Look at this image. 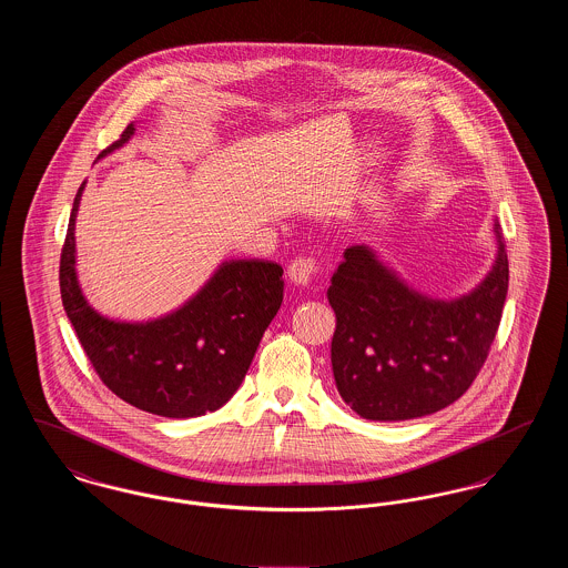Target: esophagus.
Segmentation results:
<instances>
[{"mask_svg": "<svg viewBox=\"0 0 568 568\" xmlns=\"http://www.w3.org/2000/svg\"><path fill=\"white\" fill-rule=\"evenodd\" d=\"M287 274L296 285H311L322 274V262L315 257H296L292 260Z\"/></svg>", "mask_w": 568, "mask_h": 568, "instance_id": "esophagus-1", "label": "esophagus"}]
</instances>
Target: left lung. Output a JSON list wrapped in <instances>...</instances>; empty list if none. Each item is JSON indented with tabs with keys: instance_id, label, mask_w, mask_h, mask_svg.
I'll return each mask as SVG.
<instances>
[{
	"instance_id": "8db88e82",
	"label": "left lung",
	"mask_w": 568,
	"mask_h": 568,
	"mask_svg": "<svg viewBox=\"0 0 568 568\" xmlns=\"http://www.w3.org/2000/svg\"><path fill=\"white\" fill-rule=\"evenodd\" d=\"M486 278L466 296L410 290L366 244L345 248L327 300L336 313L332 371L341 398L373 422H403L456 403L486 362L509 290L500 225Z\"/></svg>"
}]
</instances>
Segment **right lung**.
<instances>
[{
    "mask_svg": "<svg viewBox=\"0 0 568 568\" xmlns=\"http://www.w3.org/2000/svg\"><path fill=\"white\" fill-rule=\"evenodd\" d=\"M134 123L100 158L134 135ZM74 197L59 262L68 320L98 377L130 405L172 419L216 410L241 387L257 345L283 302V268L264 260L223 262L181 308L160 320L128 324L102 317L84 300L77 278Z\"/></svg>",
    "mask_w": 568,
    "mask_h": 568,
    "instance_id": "1",
    "label": "right lung"
}]
</instances>
